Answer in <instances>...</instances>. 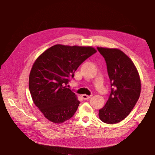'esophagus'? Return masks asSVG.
Here are the masks:
<instances>
[{"label": "esophagus", "instance_id": "esophagus-1", "mask_svg": "<svg viewBox=\"0 0 155 155\" xmlns=\"http://www.w3.org/2000/svg\"><path fill=\"white\" fill-rule=\"evenodd\" d=\"M91 97V96H89V95H87V94H83L82 95V98H83L84 100H88Z\"/></svg>", "mask_w": 155, "mask_h": 155}]
</instances>
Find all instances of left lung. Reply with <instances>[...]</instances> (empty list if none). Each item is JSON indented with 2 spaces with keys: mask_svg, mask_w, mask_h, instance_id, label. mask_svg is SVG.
Returning a JSON list of instances; mask_svg holds the SVG:
<instances>
[{
  "mask_svg": "<svg viewBox=\"0 0 155 155\" xmlns=\"http://www.w3.org/2000/svg\"><path fill=\"white\" fill-rule=\"evenodd\" d=\"M106 61L111 93L106 104L98 110L105 123L124 120L135 106L141 91L140 76L132 60L120 49L97 47Z\"/></svg>",
  "mask_w": 155,
  "mask_h": 155,
  "instance_id": "left-lung-1",
  "label": "left lung"
}]
</instances>
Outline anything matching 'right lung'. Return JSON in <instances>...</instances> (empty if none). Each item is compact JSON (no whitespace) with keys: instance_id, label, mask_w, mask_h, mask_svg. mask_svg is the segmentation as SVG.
<instances>
[{"instance_id":"obj_1","label":"right lung","mask_w":155,"mask_h":155,"mask_svg":"<svg viewBox=\"0 0 155 155\" xmlns=\"http://www.w3.org/2000/svg\"><path fill=\"white\" fill-rule=\"evenodd\" d=\"M96 52L93 47L56 45L36 59L29 74V90L33 103L48 120L61 124L73 116L80 102L65 85Z\"/></svg>"}]
</instances>
